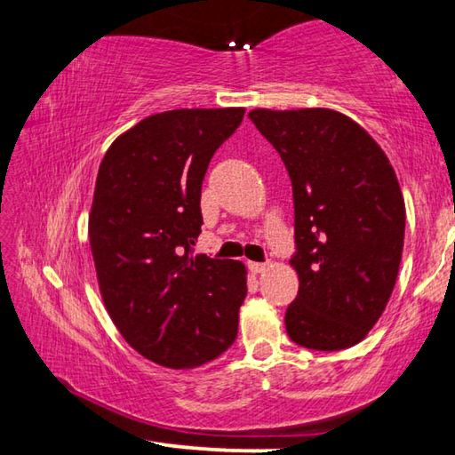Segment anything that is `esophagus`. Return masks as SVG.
I'll return each instance as SVG.
<instances>
[{
    "label": "esophagus",
    "instance_id": "1",
    "mask_svg": "<svg viewBox=\"0 0 455 455\" xmlns=\"http://www.w3.org/2000/svg\"><path fill=\"white\" fill-rule=\"evenodd\" d=\"M267 268H268V265H267V263H249V271H251V273H255V275L265 273Z\"/></svg>",
    "mask_w": 455,
    "mask_h": 455
}]
</instances>
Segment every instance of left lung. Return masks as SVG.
<instances>
[{"instance_id": "1", "label": "left lung", "mask_w": 455, "mask_h": 455, "mask_svg": "<svg viewBox=\"0 0 455 455\" xmlns=\"http://www.w3.org/2000/svg\"><path fill=\"white\" fill-rule=\"evenodd\" d=\"M292 182L299 276L284 325L297 345L347 349L379 321L403 252L405 203L365 128L329 108L249 112Z\"/></svg>"}]
</instances>
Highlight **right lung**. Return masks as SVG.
I'll return each mask as SVG.
<instances>
[{
  "label": "right lung",
  "instance_id": "add662e5",
  "mask_svg": "<svg viewBox=\"0 0 455 455\" xmlns=\"http://www.w3.org/2000/svg\"><path fill=\"white\" fill-rule=\"evenodd\" d=\"M244 108H180L120 134L98 168L88 219L106 311L130 347L192 369L235 343L246 295L241 260L192 257L200 188Z\"/></svg>",
  "mask_w": 455,
  "mask_h": 455
}]
</instances>
